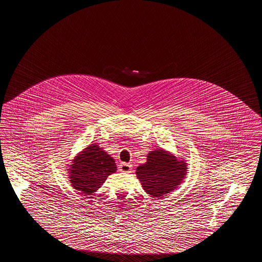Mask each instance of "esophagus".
Wrapping results in <instances>:
<instances>
[{"mask_svg": "<svg viewBox=\"0 0 262 262\" xmlns=\"http://www.w3.org/2000/svg\"><path fill=\"white\" fill-rule=\"evenodd\" d=\"M119 168L121 172H125V173H129L132 171V165L129 163H121Z\"/></svg>", "mask_w": 262, "mask_h": 262, "instance_id": "34e87169", "label": "esophagus"}]
</instances>
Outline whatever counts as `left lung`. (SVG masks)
I'll return each instance as SVG.
<instances>
[{"mask_svg":"<svg viewBox=\"0 0 262 262\" xmlns=\"http://www.w3.org/2000/svg\"><path fill=\"white\" fill-rule=\"evenodd\" d=\"M137 179L147 194L162 199L183 184L187 174V163L163 148L149 151L147 160L136 171Z\"/></svg>","mask_w":262,"mask_h":262,"instance_id":"1","label":"left lung"}]
</instances>
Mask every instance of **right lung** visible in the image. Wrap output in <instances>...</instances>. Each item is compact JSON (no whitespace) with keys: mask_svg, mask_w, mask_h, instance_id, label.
<instances>
[{"mask_svg":"<svg viewBox=\"0 0 262 262\" xmlns=\"http://www.w3.org/2000/svg\"><path fill=\"white\" fill-rule=\"evenodd\" d=\"M71 161L67 167L69 181L83 195L94 193L117 171L114 158L96 143L89 144Z\"/></svg>","mask_w":262,"mask_h":262,"instance_id":"add662e5","label":"right lung"}]
</instances>
